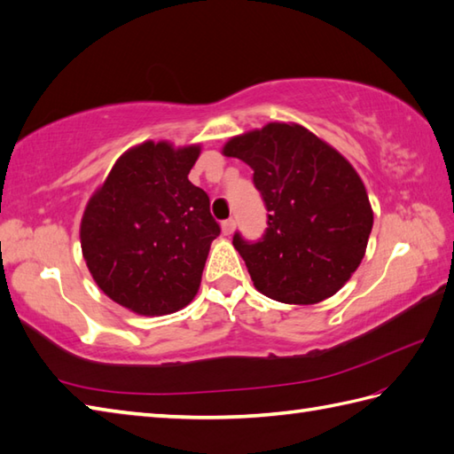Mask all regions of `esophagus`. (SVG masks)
I'll use <instances>...</instances> for the list:
<instances>
[{
	"instance_id": "obj_1",
	"label": "esophagus",
	"mask_w": 454,
	"mask_h": 454,
	"mask_svg": "<svg viewBox=\"0 0 454 454\" xmlns=\"http://www.w3.org/2000/svg\"><path fill=\"white\" fill-rule=\"evenodd\" d=\"M235 227H237V221L233 217H229V219L223 221V223H221V231H223V235L233 233Z\"/></svg>"
}]
</instances>
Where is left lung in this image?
I'll list each match as a JSON object with an SVG mask.
<instances>
[{"mask_svg": "<svg viewBox=\"0 0 454 454\" xmlns=\"http://www.w3.org/2000/svg\"><path fill=\"white\" fill-rule=\"evenodd\" d=\"M223 153L254 170V186L270 211L256 243L233 237L254 287L289 305L334 295L364 260L372 229L356 168L299 124L270 122L229 139Z\"/></svg>", "mask_w": 454, "mask_h": 454, "instance_id": "1", "label": "left lung"}]
</instances>
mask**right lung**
<instances>
[{
  "label": "right lung",
  "mask_w": 454,
  "mask_h": 454,
  "mask_svg": "<svg viewBox=\"0 0 454 454\" xmlns=\"http://www.w3.org/2000/svg\"><path fill=\"white\" fill-rule=\"evenodd\" d=\"M200 145L145 142L120 157L82 219V250L97 286L137 315L159 317L198 294L219 223L188 180Z\"/></svg>",
  "instance_id": "right-lung-1"
}]
</instances>
